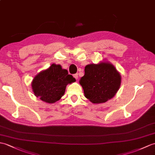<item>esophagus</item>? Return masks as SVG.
Masks as SVG:
<instances>
[{
	"instance_id": "34e87169",
	"label": "esophagus",
	"mask_w": 155,
	"mask_h": 155,
	"mask_svg": "<svg viewBox=\"0 0 155 155\" xmlns=\"http://www.w3.org/2000/svg\"><path fill=\"white\" fill-rule=\"evenodd\" d=\"M73 77H74V78L75 79H76V80H77V79H78V74H74V75H73Z\"/></svg>"
}]
</instances>
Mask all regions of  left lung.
<instances>
[{"label":"left lung","instance_id":"left-lung-1","mask_svg":"<svg viewBox=\"0 0 155 155\" xmlns=\"http://www.w3.org/2000/svg\"><path fill=\"white\" fill-rule=\"evenodd\" d=\"M121 82L120 73L107 61L87 64L84 75L79 81L84 96L93 104H102L112 98L120 89Z\"/></svg>","mask_w":155,"mask_h":155}]
</instances>
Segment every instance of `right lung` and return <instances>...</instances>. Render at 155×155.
Here are the masks:
<instances>
[{"label": "right lung", "instance_id": "1", "mask_svg": "<svg viewBox=\"0 0 155 155\" xmlns=\"http://www.w3.org/2000/svg\"><path fill=\"white\" fill-rule=\"evenodd\" d=\"M75 81L67 70L53 63L35 75L31 82V88L34 95L43 102L53 104L64 95L67 85Z\"/></svg>", "mask_w": 155, "mask_h": 155}]
</instances>
